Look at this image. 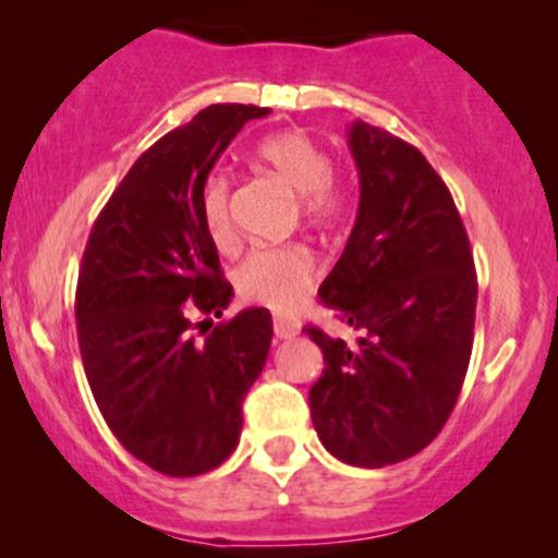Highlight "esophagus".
Instances as JSON below:
<instances>
[{"instance_id": "1", "label": "esophagus", "mask_w": 558, "mask_h": 558, "mask_svg": "<svg viewBox=\"0 0 558 558\" xmlns=\"http://www.w3.org/2000/svg\"><path fill=\"white\" fill-rule=\"evenodd\" d=\"M301 330V325L296 319H275V336L280 338V341H288V338H296Z\"/></svg>"}]
</instances>
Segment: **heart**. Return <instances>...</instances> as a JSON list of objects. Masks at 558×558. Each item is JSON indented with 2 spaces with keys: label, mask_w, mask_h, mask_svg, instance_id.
<instances>
[{
  "label": "heart",
  "mask_w": 558,
  "mask_h": 558,
  "mask_svg": "<svg viewBox=\"0 0 558 558\" xmlns=\"http://www.w3.org/2000/svg\"><path fill=\"white\" fill-rule=\"evenodd\" d=\"M254 159L267 175L299 194V213L306 222L332 228L349 213V185L332 172V159L323 144L306 131H280L265 136ZM202 217L215 246L233 243L230 222V183L209 178L202 191ZM317 280L315 254L304 243L254 248L235 270V291L243 301L272 312L296 310Z\"/></svg>",
  "instance_id": "b5f03b06"
}]
</instances>
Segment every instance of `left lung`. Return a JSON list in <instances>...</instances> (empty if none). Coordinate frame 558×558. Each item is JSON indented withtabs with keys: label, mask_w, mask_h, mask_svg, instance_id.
I'll list each match as a JSON object with an SVG mask.
<instances>
[{
	"label": "left lung",
	"mask_w": 558,
	"mask_h": 558,
	"mask_svg": "<svg viewBox=\"0 0 558 558\" xmlns=\"http://www.w3.org/2000/svg\"><path fill=\"white\" fill-rule=\"evenodd\" d=\"M360 215L319 299L356 345L306 325L323 349L315 430L345 464L388 466L444 430L470 367L477 275L451 191L417 146L356 120Z\"/></svg>",
	"instance_id": "8db88e82"
}]
</instances>
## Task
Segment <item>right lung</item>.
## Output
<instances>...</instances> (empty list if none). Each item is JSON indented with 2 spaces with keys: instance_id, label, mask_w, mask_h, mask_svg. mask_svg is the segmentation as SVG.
Wrapping results in <instances>:
<instances>
[{
  "instance_id": "1",
  "label": "right lung",
  "mask_w": 558,
  "mask_h": 558,
  "mask_svg": "<svg viewBox=\"0 0 558 558\" xmlns=\"http://www.w3.org/2000/svg\"><path fill=\"white\" fill-rule=\"evenodd\" d=\"M267 107L213 105L136 159L83 252L75 323L101 417L138 462L170 477L220 466L272 341L267 310L215 325L233 296L202 217L209 170Z\"/></svg>"
}]
</instances>
